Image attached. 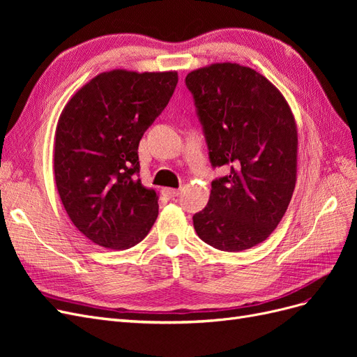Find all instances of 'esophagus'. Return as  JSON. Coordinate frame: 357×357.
<instances>
[{
  "instance_id": "1",
  "label": "esophagus",
  "mask_w": 357,
  "mask_h": 357,
  "mask_svg": "<svg viewBox=\"0 0 357 357\" xmlns=\"http://www.w3.org/2000/svg\"><path fill=\"white\" fill-rule=\"evenodd\" d=\"M162 193H164V197H167V198H174V197L178 195L180 190L178 189H172V188H165L164 190H162Z\"/></svg>"
}]
</instances>
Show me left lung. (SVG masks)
Here are the masks:
<instances>
[{"instance_id":"1","label":"left lung","mask_w":357,"mask_h":357,"mask_svg":"<svg viewBox=\"0 0 357 357\" xmlns=\"http://www.w3.org/2000/svg\"><path fill=\"white\" fill-rule=\"evenodd\" d=\"M213 167L229 174L211 183L207 207L193 215L199 238L223 252L265 241L296 185L298 129L275 86L250 67L215 62L186 75Z\"/></svg>"}]
</instances>
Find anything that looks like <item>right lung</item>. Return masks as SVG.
<instances>
[{
  "label": "right lung",
  "mask_w": 357,
  "mask_h": 357,
  "mask_svg": "<svg viewBox=\"0 0 357 357\" xmlns=\"http://www.w3.org/2000/svg\"><path fill=\"white\" fill-rule=\"evenodd\" d=\"M177 71L112 70L95 75L63 107L53 172L68 218L86 238L125 250L146 238L158 195L142 185L138 144L165 109Z\"/></svg>",
  "instance_id": "add662e5"
}]
</instances>
